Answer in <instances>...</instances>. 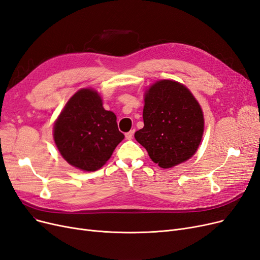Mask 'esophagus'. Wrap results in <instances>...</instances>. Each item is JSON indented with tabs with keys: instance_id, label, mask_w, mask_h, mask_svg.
<instances>
[{
	"instance_id": "esophagus-1",
	"label": "esophagus",
	"mask_w": 260,
	"mask_h": 260,
	"mask_svg": "<svg viewBox=\"0 0 260 260\" xmlns=\"http://www.w3.org/2000/svg\"><path fill=\"white\" fill-rule=\"evenodd\" d=\"M134 133H135V131H134V129L129 131L128 133L125 134V138H126L127 140H131L133 138V136H134Z\"/></svg>"
}]
</instances>
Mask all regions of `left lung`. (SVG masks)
<instances>
[{"mask_svg": "<svg viewBox=\"0 0 260 260\" xmlns=\"http://www.w3.org/2000/svg\"><path fill=\"white\" fill-rule=\"evenodd\" d=\"M145 126L135 138L161 168H171L190 158L204 135V113L184 84L159 80L145 94Z\"/></svg>", "mask_w": 260, "mask_h": 260, "instance_id": "left-lung-1", "label": "left lung"}]
</instances>
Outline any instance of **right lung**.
I'll return each instance as SVG.
<instances>
[{"label": "right lung", "mask_w": 260, "mask_h": 260, "mask_svg": "<svg viewBox=\"0 0 260 260\" xmlns=\"http://www.w3.org/2000/svg\"><path fill=\"white\" fill-rule=\"evenodd\" d=\"M53 138L63 158L83 171L102 168L124 139L117 117L105 110L100 94L81 89L65 105L53 126Z\"/></svg>", "instance_id": "add662e5"}]
</instances>
